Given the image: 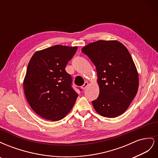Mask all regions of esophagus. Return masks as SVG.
<instances>
[{"mask_svg": "<svg viewBox=\"0 0 158 158\" xmlns=\"http://www.w3.org/2000/svg\"><path fill=\"white\" fill-rule=\"evenodd\" d=\"M88 82H84V85H82V87H81V88H82V89H86V88L88 87Z\"/></svg>", "mask_w": 158, "mask_h": 158, "instance_id": "34e87169", "label": "esophagus"}]
</instances>
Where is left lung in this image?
Returning <instances> with one entry per match:
<instances>
[{
	"mask_svg": "<svg viewBox=\"0 0 158 158\" xmlns=\"http://www.w3.org/2000/svg\"><path fill=\"white\" fill-rule=\"evenodd\" d=\"M82 52L95 66L99 94L92 102L100 115L114 118L125 113L136 96L139 80L135 63L121 42L99 40Z\"/></svg>",
	"mask_w": 158,
	"mask_h": 158,
	"instance_id": "1",
	"label": "left lung"
}]
</instances>
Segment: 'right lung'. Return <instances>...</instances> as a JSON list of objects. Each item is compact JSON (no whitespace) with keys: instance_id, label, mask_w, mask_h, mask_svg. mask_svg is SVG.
I'll return each mask as SVG.
<instances>
[{"instance_id":"obj_1","label":"right lung","mask_w":158,"mask_h":158,"mask_svg":"<svg viewBox=\"0 0 158 158\" xmlns=\"http://www.w3.org/2000/svg\"><path fill=\"white\" fill-rule=\"evenodd\" d=\"M77 49L56 45L35 52L31 58L23 90L30 107L42 118L59 121L73 107L78 94L65 68Z\"/></svg>"}]
</instances>
